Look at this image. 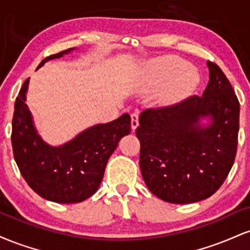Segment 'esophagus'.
Listing matches in <instances>:
<instances>
[{"instance_id": "1", "label": "esophagus", "mask_w": 250, "mask_h": 250, "mask_svg": "<svg viewBox=\"0 0 250 250\" xmlns=\"http://www.w3.org/2000/svg\"><path fill=\"white\" fill-rule=\"evenodd\" d=\"M137 127H139V114L133 113L131 114V129L135 130Z\"/></svg>"}]
</instances>
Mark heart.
<instances>
[{
    "label": "heart",
    "mask_w": 250,
    "mask_h": 250,
    "mask_svg": "<svg viewBox=\"0 0 250 250\" xmlns=\"http://www.w3.org/2000/svg\"><path fill=\"white\" fill-rule=\"evenodd\" d=\"M146 85L161 88L167 85L163 102L167 104L185 100L197 88L200 76L194 68L175 56H165L150 61L146 67Z\"/></svg>",
    "instance_id": "obj_1"
}]
</instances>
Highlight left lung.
I'll list each match as a JSON object with an SVG mask.
<instances>
[{
    "label": "left lung",
    "mask_w": 250,
    "mask_h": 250,
    "mask_svg": "<svg viewBox=\"0 0 250 250\" xmlns=\"http://www.w3.org/2000/svg\"><path fill=\"white\" fill-rule=\"evenodd\" d=\"M209 82L202 96L140 115V168L149 190L166 202L210 197L234 165L240 103L217 64L207 62ZM203 119H208L203 125Z\"/></svg>",
    "instance_id": "obj_1"
}]
</instances>
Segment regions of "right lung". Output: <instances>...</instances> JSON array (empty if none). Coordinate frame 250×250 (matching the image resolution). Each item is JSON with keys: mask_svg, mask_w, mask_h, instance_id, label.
Listing matches in <instances>:
<instances>
[{"mask_svg": "<svg viewBox=\"0 0 250 250\" xmlns=\"http://www.w3.org/2000/svg\"><path fill=\"white\" fill-rule=\"evenodd\" d=\"M75 48L45 57L60 59ZM29 79L15 102L11 130L14 159L28 186L45 200L57 203H77L87 200L99 189L110 155L120 140L130 133V116L123 114L109 123L89 127L64 145H48L37 133L33 115L25 104Z\"/></svg>", "mask_w": 250, "mask_h": 250, "instance_id": "add662e5", "label": "right lung"}]
</instances>
